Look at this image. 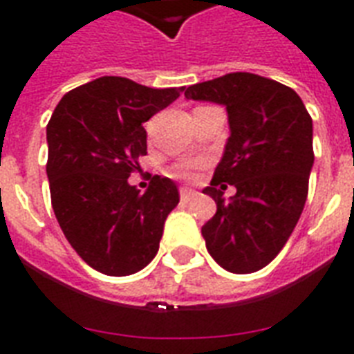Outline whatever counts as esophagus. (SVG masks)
I'll return each mask as SVG.
<instances>
[{"mask_svg": "<svg viewBox=\"0 0 354 354\" xmlns=\"http://www.w3.org/2000/svg\"><path fill=\"white\" fill-rule=\"evenodd\" d=\"M196 194H198V193H196L194 189H187V187L180 189V196H182L183 202H189V200H193Z\"/></svg>", "mask_w": 354, "mask_h": 354, "instance_id": "34e87169", "label": "esophagus"}]
</instances>
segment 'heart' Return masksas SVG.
Listing matches in <instances>:
<instances>
[{"label": "heart", "instance_id": "b5f03b06", "mask_svg": "<svg viewBox=\"0 0 354 354\" xmlns=\"http://www.w3.org/2000/svg\"><path fill=\"white\" fill-rule=\"evenodd\" d=\"M176 174L178 176H183V178H194V174H196V165L180 167V169H176Z\"/></svg>", "mask_w": 354, "mask_h": 354}]
</instances>
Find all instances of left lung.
I'll return each instance as SVG.
<instances>
[{"mask_svg": "<svg viewBox=\"0 0 354 354\" xmlns=\"http://www.w3.org/2000/svg\"><path fill=\"white\" fill-rule=\"evenodd\" d=\"M185 99L226 106L232 132L204 189L216 202L202 227L207 252L227 272H257L283 250L305 207L313 119L292 88L253 73L189 86ZM226 183L237 189L227 203L220 191Z\"/></svg>", "mask_w": 354, "mask_h": 354, "instance_id": "1", "label": "left lung"}]
</instances>
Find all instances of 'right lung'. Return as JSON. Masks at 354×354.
<instances>
[{"label":"right lung","instance_id":"right-lung-1","mask_svg":"<svg viewBox=\"0 0 354 354\" xmlns=\"http://www.w3.org/2000/svg\"><path fill=\"white\" fill-rule=\"evenodd\" d=\"M180 91L101 77L66 93L47 124L53 211L75 252L101 274L122 277L145 268L180 202L169 178L154 176L145 193L128 183L147 154L143 122Z\"/></svg>","mask_w":354,"mask_h":354}]
</instances>
